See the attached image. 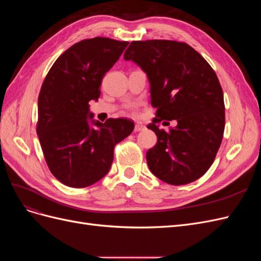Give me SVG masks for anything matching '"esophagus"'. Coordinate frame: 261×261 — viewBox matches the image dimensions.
Returning <instances> with one entry per match:
<instances>
[{"label":"esophagus","instance_id":"34e87169","mask_svg":"<svg viewBox=\"0 0 261 261\" xmlns=\"http://www.w3.org/2000/svg\"><path fill=\"white\" fill-rule=\"evenodd\" d=\"M145 128H146V126L144 124H141V123H136L135 124V132H140V130L145 129Z\"/></svg>","mask_w":261,"mask_h":261}]
</instances>
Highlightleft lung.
Here are the masks:
<instances>
[{"label": "left lung", "instance_id": "1", "mask_svg": "<svg viewBox=\"0 0 261 261\" xmlns=\"http://www.w3.org/2000/svg\"><path fill=\"white\" fill-rule=\"evenodd\" d=\"M124 59L145 70L156 109L148 125L158 138L146 154L150 171L171 185L198 179L215 161L225 126L223 91L216 72L191 45L174 40L133 41ZM172 119L178 125L169 131L155 125Z\"/></svg>", "mask_w": 261, "mask_h": 261}]
</instances>
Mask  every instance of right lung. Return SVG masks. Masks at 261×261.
Returning a JSON list of instances; mask_svg holds the SVG:
<instances>
[{
  "label": "right lung",
  "mask_w": 261,
  "mask_h": 261,
  "mask_svg": "<svg viewBox=\"0 0 261 261\" xmlns=\"http://www.w3.org/2000/svg\"><path fill=\"white\" fill-rule=\"evenodd\" d=\"M127 41L96 37L73 44L54 62L38 98L37 134L46 164L62 184L83 188L109 172L114 147L134 129L127 118L88 117L89 102L100 97L102 80Z\"/></svg>",
  "instance_id": "1"
}]
</instances>
